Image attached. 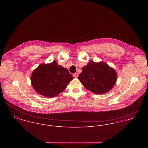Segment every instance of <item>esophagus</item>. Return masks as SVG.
<instances>
[{"mask_svg":"<svg viewBox=\"0 0 148 148\" xmlns=\"http://www.w3.org/2000/svg\"><path fill=\"white\" fill-rule=\"evenodd\" d=\"M73 77H77L78 76H79V75H78L77 73H74V74L73 75Z\"/></svg>","mask_w":148,"mask_h":148,"instance_id":"esophagus-1","label":"esophagus"}]
</instances>
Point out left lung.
<instances>
[{"label":"left lung","mask_w":148,"mask_h":148,"mask_svg":"<svg viewBox=\"0 0 148 148\" xmlns=\"http://www.w3.org/2000/svg\"><path fill=\"white\" fill-rule=\"evenodd\" d=\"M78 79L86 89L100 95L113 88L117 80V74L105 63L90 61L82 68Z\"/></svg>","instance_id":"8db88e82"}]
</instances>
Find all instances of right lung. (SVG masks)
I'll return each mask as SVG.
<instances>
[{
	"label": "right lung",
	"mask_w": 148,
	"mask_h": 148,
	"mask_svg": "<svg viewBox=\"0 0 148 148\" xmlns=\"http://www.w3.org/2000/svg\"><path fill=\"white\" fill-rule=\"evenodd\" d=\"M73 79L67 69L56 61L40 64L33 72L31 80L33 88L40 95L47 97L57 96L64 91Z\"/></svg>",
	"instance_id": "right-lung-1"
}]
</instances>
